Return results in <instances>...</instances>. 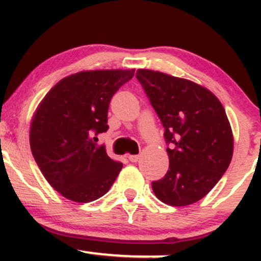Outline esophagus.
Returning <instances> with one entry per match:
<instances>
[{
  "instance_id": "obj_1",
  "label": "esophagus",
  "mask_w": 261,
  "mask_h": 261,
  "mask_svg": "<svg viewBox=\"0 0 261 261\" xmlns=\"http://www.w3.org/2000/svg\"><path fill=\"white\" fill-rule=\"evenodd\" d=\"M139 155H129V156H128V159L130 160L132 163H137L139 160Z\"/></svg>"
}]
</instances>
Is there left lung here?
<instances>
[{"label":"left lung","mask_w":261,"mask_h":261,"mask_svg":"<svg viewBox=\"0 0 261 261\" xmlns=\"http://www.w3.org/2000/svg\"><path fill=\"white\" fill-rule=\"evenodd\" d=\"M137 79L165 128L169 170L151 182L155 196L182 207L203 198L218 182L233 156V132L221 101L187 79L138 69Z\"/></svg>","instance_id":"8db88e82"}]
</instances>
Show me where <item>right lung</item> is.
<instances>
[{
	"instance_id": "1",
	"label": "right lung",
	"mask_w": 261,
	"mask_h": 261,
	"mask_svg": "<svg viewBox=\"0 0 261 261\" xmlns=\"http://www.w3.org/2000/svg\"><path fill=\"white\" fill-rule=\"evenodd\" d=\"M134 69L86 70L61 79L32 117V154L50 186L70 201L102 197L123 164L111 159L96 134L106 132L110 101Z\"/></svg>"
}]
</instances>
